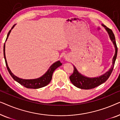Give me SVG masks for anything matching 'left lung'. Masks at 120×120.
Returning a JSON list of instances; mask_svg holds the SVG:
<instances>
[{"mask_svg":"<svg viewBox=\"0 0 120 120\" xmlns=\"http://www.w3.org/2000/svg\"><path fill=\"white\" fill-rule=\"evenodd\" d=\"M102 26L105 27L106 30L107 31L108 34H109L110 38L111 40L112 41L113 44H114L115 49V55L112 59V64L111 65V68H110L109 71L106 72L104 74L101 75L99 77H97V78H87V77L81 74L78 70L76 68H75L74 65V71L73 73L70 75L69 78L70 81L71 83L76 86V87L81 88V89L84 90H89L92 89L96 87L99 86L100 85L102 84L105 82L106 80L108 79L109 76H110L111 73H112L113 69H114L115 63V60L117 57V47L116 45L115 38L114 33H113L111 29L108 28L106 27L105 26L102 24Z\"/></svg>","mask_w":120,"mask_h":120,"instance_id":"8db88e82","label":"left lung"}]
</instances>
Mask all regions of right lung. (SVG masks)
<instances>
[{
  "label": "right lung",
  "instance_id": "obj_1",
  "mask_svg": "<svg viewBox=\"0 0 120 120\" xmlns=\"http://www.w3.org/2000/svg\"><path fill=\"white\" fill-rule=\"evenodd\" d=\"M16 25L14 24L12 26V27L11 28V30L8 33L7 38H6V41L7 40L10 33L11 31L13 29V28L15 27V26ZM5 44L4 43V59L5 60V63H6V68L8 69V71L10 73V74L12 78L15 80L16 81H17V82H19V84H21L22 86H23L27 88H33V89H37V88H40L43 87H45L49 84L50 82V81H51L52 79V74H53V71H55V69L59 67L60 65H62V64L60 63V60L57 61L55 63H54L53 64L51 65V67L49 68V70L46 72L45 74H44L42 76H41L40 78L35 79H30V80H26V79H22L19 78L15 76L12 72L11 71L9 67H8L7 61H6V59L5 57Z\"/></svg>",
  "mask_w": 120,
  "mask_h": 120
}]
</instances>
